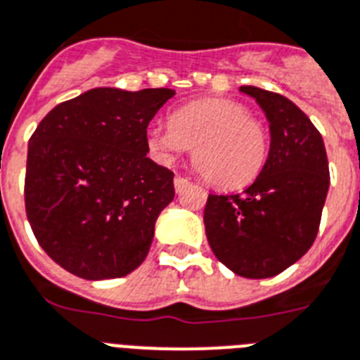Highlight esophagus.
<instances>
[{
    "mask_svg": "<svg viewBox=\"0 0 360 360\" xmlns=\"http://www.w3.org/2000/svg\"><path fill=\"white\" fill-rule=\"evenodd\" d=\"M188 185H190V181L186 179V177H181V175H175L174 186H175V190H177V192H183V190H185Z\"/></svg>",
    "mask_w": 360,
    "mask_h": 360,
    "instance_id": "1",
    "label": "esophagus"
}]
</instances>
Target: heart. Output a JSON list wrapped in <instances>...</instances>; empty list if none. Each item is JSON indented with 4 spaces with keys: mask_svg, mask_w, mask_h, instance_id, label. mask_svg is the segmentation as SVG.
I'll return each mask as SVG.
<instances>
[{
    "mask_svg": "<svg viewBox=\"0 0 360 360\" xmlns=\"http://www.w3.org/2000/svg\"><path fill=\"white\" fill-rule=\"evenodd\" d=\"M148 146L162 162L194 148L195 166L212 185L238 188L257 177L268 153L264 125L231 99H201L148 129Z\"/></svg>",
    "mask_w": 360,
    "mask_h": 360,
    "instance_id": "obj_1",
    "label": "heart"
}]
</instances>
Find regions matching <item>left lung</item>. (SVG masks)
<instances>
[{"instance_id":"8db88e82","label":"left lung","mask_w":360,"mask_h":360,"mask_svg":"<svg viewBox=\"0 0 360 360\" xmlns=\"http://www.w3.org/2000/svg\"><path fill=\"white\" fill-rule=\"evenodd\" d=\"M270 122V151L242 194L207 198L203 221L216 259L236 276L266 279L311 250L329 190L323 139L285 96L240 86Z\"/></svg>"}]
</instances>
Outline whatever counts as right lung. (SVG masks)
I'll list each match as a JSON object with an SVG mask.
<instances>
[{
	"label": "right lung",
	"instance_id": "right-lung-1",
	"mask_svg": "<svg viewBox=\"0 0 360 360\" xmlns=\"http://www.w3.org/2000/svg\"><path fill=\"white\" fill-rule=\"evenodd\" d=\"M170 89H101L49 110L29 139L25 212L42 250L83 279L144 262L174 172L148 157V125Z\"/></svg>",
	"mask_w": 360,
	"mask_h": 360
}]
</instances>
